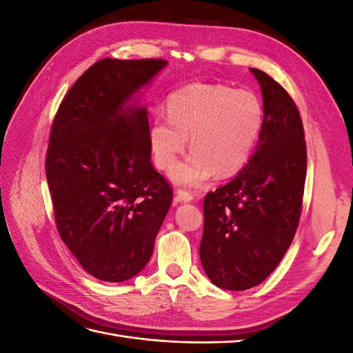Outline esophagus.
<instances>
[{
  "label": "esophagus",
  "instance_id": "34e87169",
  "mask_svg": "<svg viewBox=\"0 0 353 353\" xmlns=\"http://www.w3.org/2000/svg\"><path fill=\"white\" fill-rule=\"evenodd\" d=\"M176 201H183V203H188L194 199V194H191L190 191L185 190H176Z\"/></svg>",
  "mask_w": 353,
  "mask_h": 353
}]
</instances>
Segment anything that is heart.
Returning <instances> with one entry per match:
<instances>
[{"mask_svg": "<svg viewBox=\"0 0 353 353\" xmlns=\"http://www.w3.org/2000/svg\"><path fill=\"white\" fill-rule=\"evenodd\" d=\"M168 117H156L150 131L152 154L159 169L172 168L187 147L193 150L170 170V179L200 187L216 172L230 176L248 163L263 126V105L249 90L222 83L193 82L174 91Z\"/></svg>", "mask_w": 353, "mask_h": 353, "instance_id": "obj_1", "label": "heart"}]
</instances>
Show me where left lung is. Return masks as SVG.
<instances>
[{"label":"left lung","mask_w":353,"mask_h":353,"mask_svg":"<svg viewBox=\"0 0 353 353\" xmlns=\"http://www.w3.org/2000/svg\"><path fill=\"white\" fill-rule=\"evenodd\" d=\"M263 99L258 145L240 174L203 201L200 261L210 281L240 292L261 284L290 248L306 179L305 131L281 85L250 69Z\"/></svg>","instance_id":"8db88e82"}]
</instances>
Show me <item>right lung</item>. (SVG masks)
<instances>
[{
	"instance_id": "1",
	"label": "right lung",
	"mask_w": 353,
	"mask_h": 353,
	"mask_svg": "<svg viewBox=\"0 0 353 353\" xmlns=\"http://www.w3.org/2000/svg\"><path fill=\"white\" fill-rule=\"evenodd\" d=\"M166 65L94 63L52 121L46 174L57 230L101 281L122 283L144 268L172 203V187L150 162L147 109L132 100Z\"/></svg>"
}]
</instances>
